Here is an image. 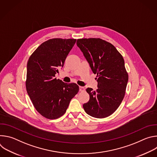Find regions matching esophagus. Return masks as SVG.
I'll return each instance as SVG.
<instances>
[{"label":"esophagus","mask_w":157,"mask_h":157,"mask_svg":"<svg viewBox=\"0 0 157 157\" xmlns=\"http://www.w3.org/2000/svg\"><path fill=\"white\" fill-rule=\"evenodd\" d=\"M84 91V87L82 86H79V91L82 92Z\"/></svg>","instance_id":"obj_1"}]
</instances>
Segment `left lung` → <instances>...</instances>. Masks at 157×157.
<instances>
[{
    "mask_svg": "<svg viewBox=\"0 0 157 157\" xmlns=\"http://www.w3.org/2000/svg\"><path fill=\"white\" fill-rule=\"evenodd\" d=\"M76 44L98 76L97 90L86 89L90 98L83 108L92 117H107L117 110L125 93L128 76L124 58L113 44L100 38L78 39Z\"/></svg>",
    "mask_w": 157,
    "mask_h": 157,
    "instance_id": "obj_1",
    "label": "left lung"
}]
</instances>
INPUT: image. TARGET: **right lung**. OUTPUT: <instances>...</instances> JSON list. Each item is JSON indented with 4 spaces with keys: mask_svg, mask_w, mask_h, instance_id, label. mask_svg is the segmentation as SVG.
<instances>
[{
    "mask_svg": "<svg viewBox=\"0 0 157 157\" xmlns=\"http://www.w3.org/2000/svg\"><path fill=\"white\" fill-rule=\"evenodd\" d=\"M76 41L49 40L41 44L29 59L27 91L36 110L47 119H55L62 116L70 101L79 91L76 84L64 83L55 78Z\"/></svg>",
    "mask_w": 157,
    "mask_h": 157,
    "instance_id": "1",
    "label": "right lung"
}]
</instances>
